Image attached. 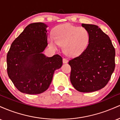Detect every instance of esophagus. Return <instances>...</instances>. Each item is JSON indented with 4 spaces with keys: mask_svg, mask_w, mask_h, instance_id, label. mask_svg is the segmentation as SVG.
<instances>
[{
    "mask_svg": "<svg viewBox=\"0 0 120 120\" xmlns=\"http://www.w3.org/2000/svg\"><path fill=\"white\" fill-rule=\"evenodd\" d=\"M68 60H67V59H65V58H63V63H64V64H65V63H68Z\"/></svg>",
    "mask_w": 120,
    "mask_h": 120,
    "instance_id": "esophagus-1",
    "label": "esophagus"
}]
</instances>
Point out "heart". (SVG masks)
Here are the masks:
<instances>
[{"instance_id":"1","label":"heart","mask_w":120,"mask_h":120,"mask_svg":"<svg viewBox=\"0 0 120 120\" xmlns=\"http://www.w3.org/2000/svg\"><path fill=\"white\" fill-rule=\"evenodd\" d=\"M49 45L56 49L58 45L63 46L65 53L69 56L79 55L86 49L89 42L87 30L71 24L60 25L55 29L53 37H49Z\"/></svg>"}]
</instances>
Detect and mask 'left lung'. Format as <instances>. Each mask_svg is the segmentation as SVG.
Returning a JSON list of instances; mask_svg holds the SVG:
<instances>
[{"label":"left lung","instance_id":"1","mask_svg":"<svg viewBox=\"0 0 120 120\" xmlns=\"http://www.w3.org/2000/svg\"><path fill=\"white\" fill-rule=\"evenodd\" d=\"M87 30L89 42L81 55L69 61L70 79L82 93L98 91L106 86L115 68V49L109 37L98 26L82 24Z\"/></svg>","mask_w":120,"mask_h":120}]
</instances>
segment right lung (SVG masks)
<instances>
[{"label":"right lung","instance_id":"1","mask_svg":"<svg viewBox=\"0 0 120 120\" xmlns=\"http://www.w3.org/2000/svg\"><path fill=\"white\" fill-rule=\"evenodd\" d=\"M47 27L42 22L27 25L8 52V77L21 93H43L51 83L54 71L63 65V59L59 55L49 57L42 53L48 45Z\"/></svg>","mask_w":120,"mask_h":120}]
</instances>
